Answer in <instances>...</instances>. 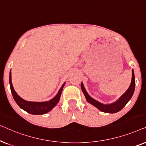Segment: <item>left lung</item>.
Returning <instances> with one entry per match:
<instances>
[{
    "label": "left lung",
    "mask_w": 146,
    "mask_h": 146,
    "mask_svg": "<svg viewBox=\"0 0 146 146\" xmlns=\"http://www.w3.org/2000/svg\"><path fill=\"white\" fill-rule=\"evenodd\" d=\"M135 77H134V73H133V70H132V78H131V84L129 86V88L125 92L123 95L121 96V97L119 98L117 102H115L113 104H103L100 103L99 102L95 100L94 99L92 98L88 95V94L86 92V90L84 87L82 83L81 84V88L88 102L90 103L91 104L94 106L96 107L98 109L100 110L103 111V112L106 113H116L117 111H120L123 107L126 105V104L128 102V101L131 99V96H133V92L135 90Z\"/></svg>",
    "instance_id": "obj_1"
}]
</instances>
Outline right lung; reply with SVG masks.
I'll list each match as a JSON object with an SVG mask.
<instances>
[{"instance_id":"obj_1","label":"right lung","mask_w":146,"mask_h":146,"mask_svg":"<svg viewBox=\"0 0 146 146\" xmlns=\"http://www.w3.org/2000/svg\"><path fill=\"white\" fill-rule=\"evenodd\" d=\"M9 82L10 86H11V90L12 94H13V98L19 106L22 109L27 111L28 113H31V114L35 115H41L44 114L50 111L59 102L60 98L62 91L63 87L64 86V84L62 86L61 88L58 92L57 95L53 99L50 100L48 102H28L25 100L22 99L19 95L17 94V92L14 90V88L12 84L11 81V72H10V77H9Z\"/></svg>"}]
</instances>
